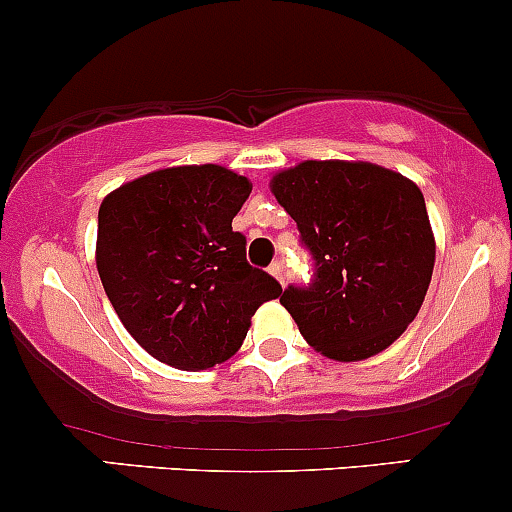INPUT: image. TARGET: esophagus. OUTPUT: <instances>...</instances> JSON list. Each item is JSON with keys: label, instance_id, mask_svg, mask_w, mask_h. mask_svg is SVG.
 Segmentation results:
<instances>
[{"label": "esophagus", "instance_id": "obj_1", "mask_svg": "<svg viewBox=\"0 0 512 512\" xmlns=\"http://www.w3.org/2000/svg\"><path fill=\"white\" fill-rule=\"evenodd\" d=\"M270 274H272V277L274 279H279V282H282L284 284V265H282V262H272V265H270Z\"/></svg>", "mask_w": 512, "mask_h": 512}]
</instances>
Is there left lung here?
I'll return each instance as SVG.
<instances>
[{"mask_svg":"<svg viewBox=\"0 0 512 512\" xmlns=\"http://www.w3.org/2000/svg\"><path fill=\"white\" fill-rule=\"evenodd\" d=\"M272 193L314 257V282L279 297L326 358L385 351L417 316L432 282L434 233L417 184L370 161H301Z\"/></svg>","mask_w":512,"mask_h":512,"instance_id":"8db88e82","label":"left lung"}]
</instances>
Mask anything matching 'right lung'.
Returning a JSON list of instances; mask_svg holds the SVG:
<instances>
[{"mask_svg": "<svg viewBox=\"0 0 512 512\" xmlns=\"http://www.w3.org/2000/svg\"><path fill=\"white\" fill-rule=\"evenodd\" d=\"M245 176L218 164L171 166L107 193L95 262L112 309L149 355L206 370L242 346L250 319L282 287L247 265L233 218Z\"/></svg>", "mask_w": 512, "mask_h": 512, "instance_id": "1", "label": "right lung"}]
</instances>
